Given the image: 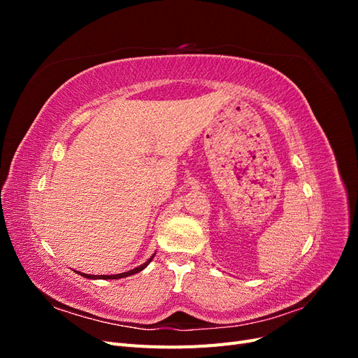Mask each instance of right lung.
<instances>
[{
    "label": "right lung",
    "instance_id": "1",
    "mask_svg": "<svg viewBox=\"0 0 358 358\" xmlns=\"http://www.w3.org/2000/svg\"><path fill=\"white\" fill-rule=\"evenodd\" d=\"M154 257H155V254L150 257L146 263H143L142 266H138V267H136V268H133V270H128V272H124V273H117V275H86V273H82V272H78L79 275H82L83 278H88V279H121V278H127V276H131V275H136V273H138V272H142V270L145 268V267H148L149 266V263L152 262L154 259Z\"/></svg>",
    "mask_w": 358,
    "mask_h": 358
}]
</instances>
